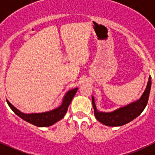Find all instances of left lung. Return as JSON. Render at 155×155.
Segmentation results:
<instances>
[{
  "mask_svg": "<svg viewBox=\"0 0 155 155\" xmlns=\"http://www.w3.org/2000/svg\"><path fill=\"white\" fill-rule=\"evenodd\" d=\"M151 76H149L146 88L139 100L118 108L112 112H102L97 110L94 103V98L92 96L91 101L96 119L102 124L108 127H120L136 119L142 114L148 103L151 86Z\"/></svg>",
  "mask_w": 155,
  "mask_h": 155,
  "instance_id": "left-lung-1",
  "label": "left lung"
}]
</instances>
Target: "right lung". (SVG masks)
Segmentation results:
<instances>
[{"instance_id":"add662e5","label":"right lung","mask_w":155,"mask_h":155,"mask_svg":"<svg viewBox=\"0 0 155 155\" xmlns=\"http://www.w3.org/2000/svg\"><path fill=\"white\" fill-rule=\"evenodd\" d=\"M77 90L78 88H76L67 91L65 95H64V98H63V101L61 106L52 110L47 111V112L24 114V113L19 110L17 108L15 107L8 100H7V102L8 104L9 107L11 108L12 110L16 115L19 116V117L22 118V120H24L26 122L38 127H50V126L54 125L57 122H58V121L64 118L66 113L67 112L69 105L71 103L72 100H73V97L76 94Z\"/></svg>"}]
</instances>
